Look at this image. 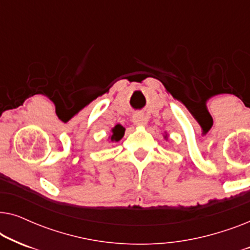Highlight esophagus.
Here are the masks:
<instances>
[{
  "label": "esophagus",
  "instance_id": "34e87169",
  "mask_svg": "<svg viewBox=\"0 0 250 250\" xmlns=\"http://www.w3.org/2000/svg\"><path fill=\"white\" fill-rule=\"evenodd\" d=\"M132 122L134 123V125L136 126H143L146 123V117L142 114H135L132 117Z\"/></svg>",
  "mask_w": 250,
  "mask_h": 250
}]
</instances>
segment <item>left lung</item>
<instances>
[{"label": "left lung", "mask_w": 250, "mask_h": 250, "mask_svg": "<svg viewBox=\"0 0 250 250\" xmlns=\"http://www.w3.org/2000/svg\"><path fill=\"white\" fill-rule=\"evenodd\" d=\"M164 139H165L166 140V141H168V134H167V133L165 132V134H164Z\"/></svg>", "instance_id": "obj_1"}]
</instances>
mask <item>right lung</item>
I'll return each instance as SVG.
<instances>
[{
    "instance_id": "1",
    "label": "right lung",
    "mask_w": 250,
    "mask_h": 250,
    "mask_svg": "<svg viewBox=\"0 0 250 250\" xmlns=\"http://www.w3.org/2000/svg\"><path fill=\"white\" fill-rule=\"evenodd\" d=\"M124 134H125V128L123 127L121 124H117L111 128V135L109 136V140H110L111 142H118L123 139Z\"/></svg>"
}]
</instances>
